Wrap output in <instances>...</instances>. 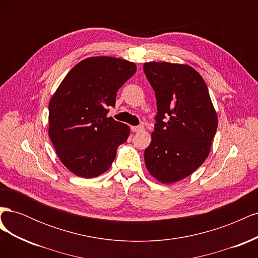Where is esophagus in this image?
I'll return each instance as SVG.
<instances>
[{"label": "esophagus", "mask_w": 258, "mask_h": 258, "mask_svg": "<svg viewBox=\"0 0 258 258\" xmlns=\"http://www.w3.org/2000/svg\"><path fill=\"white\" fill-rule=\"evenodd\" d=\"M144 127L143 126H136V127H131V130L134 132H141L143 131Z\"/></svg>", "instance_id": "34e87169"}]
</instances>
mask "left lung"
I'll list each match as a JSON object with an SVG mask.
<instances>
[{
	"instance_id": "obj_1",
	"label": "left lung",
	"mask_w": 258,
	"mask_h": 258,
	"mask_svg": "<svg viewBox=\"0 0 258 258\" xmlns=\"http://www.w3.org/2000/svg\"><path fill=\"white\" fill-rule=\"evenodd\" d=\"M143 69L157 101L145 166L157 181L171 184L190 175L207 159L217 115L204 79L191 67L148 62Z\"/></svg>"
}]
</instances>
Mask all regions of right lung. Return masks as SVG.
Returning a JSON list of instances; mask_svg holds the SVG:
<instances>
[{
  "instance_id": "1",
  "label": "right lung",
  "mask_w": 258,
  "mask_h": 258,
  "mask_svg": "<svg viewBox=\"0 0 258 258\" xmlns=\"http://www.w3.org/2000/svg\"><path fill=\"white\" fill-rule=\"evenodd\" d=\"M137 72L134 62L91 57L77 63L49 102L48 135L63 165L81 177L99 176L110 169L117 147L130 128L107 117L116 92Z\"/></svg>"
}]
</instances>
